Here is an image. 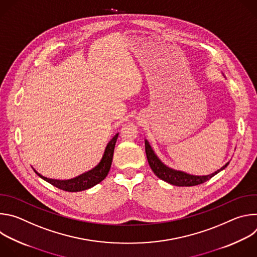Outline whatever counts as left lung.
<instances>
[{
  "label": "left lung",
  "mask_w": 257,
  "mask_h": 257,
  "mask_svg": "<svg viewBox=\"0 0 257 257\" xmlns=\"http://www.w3.org/2000/svg\"><path fill=\"white\" fill-rule=\"evenodd\" d=\"M145 142V153L146 158H148L150 167L152 168L153 172L163 181L169 183L171 185L175 186H195L202 184V183L206 182L213 176H215L217 173L225 170L230 162H228L225 166H223L221 169L215 171L212 174L209 175H203V176H197V175H191L188 173H185L183 171L172 169L168 166H166L157 156V154L154 152L153 148L151 146L150 142L148 140H144Z\"/></svg>",
  "instance_id": "left-lung-1"
}]
</instances>
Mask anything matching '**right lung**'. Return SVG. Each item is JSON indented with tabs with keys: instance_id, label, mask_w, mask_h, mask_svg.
Here are the masks:
<instances>
[{
	"instance_id": "1",
	"label": "right lung",
	"mask_w": 257,
	"mask_h": 257,
	"mask_svg": "<svg viewBox=\"0 0 257 257\" xmlns=\"http://www.w3.org/2000/svg\"><path fill=\"white\" fill-rule=\"evenodd\" d=\"M119 133H117L111 140L108 141L106 144L103 155L99 163L92 168L91 170L73 178L69 180H56V179H50L47 178L43 175H41L39 172H34L39 175L43 180L47 181L50 184L53 186L62 189L64 191L68 192H79L83 191L86 189H89L93 186H95L98 183H100L108 174L109 169H111L112 166V161H113V155H114V150H115V145L118 139Z\"/></svg>"
}]
</instances>
